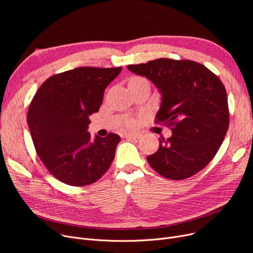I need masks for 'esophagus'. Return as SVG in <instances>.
<instances>
[{"label":"esophagus","mask_w":253,"mask_h":253,"mask_svg":"<svg viewBox=\"0 0 253 253\" xmlns=\"http://www.w3.org/2000/svg\"><path fill=\"white\" fill-rule=\"evenodd\" d=\"M125 137L129 138V139H139V138H141V134L133 133V132H131V133H126Z\"/></svg>","instance_id":"1"}]
</instances>
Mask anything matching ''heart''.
<instances>
[{
	"mask_svg": "<svg viewBox=\"0 0 253 253\" xmlns=\"http://www.w3.org/2000/svg\"><path fill=\"white\" fill-rule=\"evenodd\" d=\"M145 79H143V78H140V77H135V78H133V79H131V81L130 82H140V81H144ZM126 126H128V127H132V126H134V121H128V123L126 124Z\"/></svg>",
	"mask_w": 253,
	"mask_h": 253,
	"instance_id": "1",
	"label": "heart"
}]
</instances>
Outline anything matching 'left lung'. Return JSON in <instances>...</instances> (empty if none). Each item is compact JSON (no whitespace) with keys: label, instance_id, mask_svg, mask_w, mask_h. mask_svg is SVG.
<instances>
[{"label":"left lung","instance_id":"1","mask_svg":"<svg viewBox=\"0 0 253 253\" xmlns=\"http://www.w3.org/2000/svg\"><path fill=\"white\" fill-rule=\"evenodd\" d=\"M127 68L161 92L155 121L172 130L171 137H161L159 150L147 157L151 167L173 180L198 173L214 158L229 128L227 91L218 77L188 59L159 58Z\"/></svg>","mask_w":253,"mask_h":253}]
</instances>
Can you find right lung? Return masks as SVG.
<instances>
[{
    "label": "right lung",
    "instance_id": "right-lung-1",
    "mask_svg": "<svg viewBox=\"0 0 253 253\" xmlns=\"http://www.w3.org/2000/svg\"><path fill=\"white\" fill-rule=\"evenodd\" d=\"M82 66L53 75L40 86L28 112L36 152L50 173L63 183L83 187L110 168L121 140L118 134L91 139L89 116L97 113L104 90L121 73Z\"/></svg>",
    "mask_w": 253,
    "mask_h": 253
}]
</instances>
